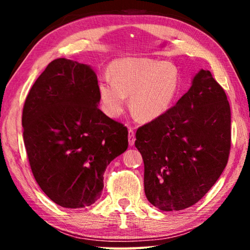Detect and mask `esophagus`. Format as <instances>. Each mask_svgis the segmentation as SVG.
<instances>
[{"mask_svg": "<svg viewBox=\"0 0 250 250\" xmlns=\"http://www.w3.org/2000/svg\"><path fill=\"white\" fill-rule=\"evenodd\" d=\"M128 139H129V146H132L134 145V141H135V135H134V131L132 128H129V130H128Z\"/></svg>", "mask_w": 250, "mask_h": 250, "instance_id": "obj_1", "label": "esophagus"}]
</instances>
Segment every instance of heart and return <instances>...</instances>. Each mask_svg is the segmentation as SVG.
Returning a JSON list of instances; mask_svg holds the SVG:
<instances>
[{"instance_id": "1", "label": "heart", "mask_w": 250, "mask_h": 250, "mask_svg": "<svg viewBox=\"0 0 250 250\" xmlns=\"http://www.w3.org/2000/svg\"><path fill=\"white\" fill-rule=\"evenodd\" d=\"M110 79L99 83V97L105 115L118 118L130 97V109L143 122L163 117L179 94V75L170 62L130 58L110 65Z\"/></svg>"}]
</instances>
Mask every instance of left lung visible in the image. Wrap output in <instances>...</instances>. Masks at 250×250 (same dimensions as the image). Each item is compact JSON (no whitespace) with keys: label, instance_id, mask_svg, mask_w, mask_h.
Returning <instances> with one entry per match:
<instances>
[{"label":"left lung","instance_id":"1","mask_svg":"<svg viewBox=\"0 0 250 250\" xmlns=\"http://www.w3.org/2000/svg\"><path fill=\"white\" fill-rule=\"evenodd\" d=\"M135 147L145 163V192L161 210L197 203L225 168L230 150V107L209 70L163 117L142 125Z\"/></svg>","mask_w":250,"mask_h":250}]
</instances>
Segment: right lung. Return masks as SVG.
<instances>
[{
    "label": "right lung",
    "instance_id": "add662e5",
    "mask_svg": "<svg viewBox=\"0 0 250 250\" xmlns=\"http://www.w3.org/2000/svg\"><path fill=\"white\" fill-rule=\"evenodd\" d=\"M92 67L66 58L46 67L25 100L23 138L37 184L57 205L98 200L105 167L128 149V130L98 108Z\"/></svg>",
    "mask_w": 250,
    "mask_h": 250
}]
</instances>
